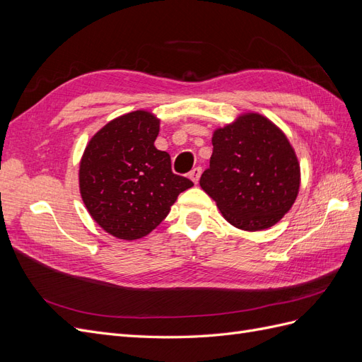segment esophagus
Returning a JSON list of instances; mask_svg holds the SVG:
<instances>
[{
	"label": "esophagus",
	"mask_w": 362,
	"mask_h": 362,
	"mask_svg": "<svg viewBox=\"0 0 362 362\" xmlns=\"http://www.w3.org/2000/svg\"><path fill=\"white\" fill-rule=\"evenodd\" d=\"M201 173H202V169H201V168H194V169L189 173V177H190V180H192L194 184H198V182H199V178H201Z\"/></svg>",
	"instance_id": "34e87169"
}]
</instances>
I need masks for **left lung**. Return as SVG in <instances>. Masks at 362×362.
Returning <instances> with one entry per match:
<instances>
[{"instance_id": "8db88e82", "label": "left lung", "mask_w": 362, "mask_h": 362, "mask_svg": "<svg viewBox=\"0 0 362 362\" xmlns=\"http://www.w3.org/2000/svg\"><path fill=\"white\" fill-rule=\"evenodd\" d=\"M210 168L201 177L226 221L245 231L278 223L296 201L300 168L286 134L258 113L242 115L213 134Z\"/></svg>"}]
</instances>
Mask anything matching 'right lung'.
<instances>
[{
  "label": "right lung",
  "instance_id": "1",
  "mask_svg": "<svg viewBox=\"0 0 362 362\" xmlns=\"http://www.w3.org/2000/svg\"><path fill=\"white\" fill-rule=\"evenodd\" d=\"M160 120L137 110L113 119L92 137L80 163V192L93 221L122 240L148 235L193 182L175 175L154 141Z\"/></svg>",
  "mask_w": 362,
  "mask_h": 362
}]
</instances>
